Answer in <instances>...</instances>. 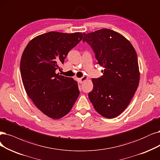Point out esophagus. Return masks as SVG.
<instances>
[{"label":"esophagus","instance_id":"obj_1","mask_svg":"<svg viewBox=\"0 0 160 160\" xmlns=\"http://www.w3.org/2000/svg\"><path fill=\"white\" fill-rule=\"evenodd\" d=\"M88 80V78L87 76H83V77H82V78L78 79V82H80V84H82V83H83V82H84L85 81H86Z\"/></svg>","mask_w":160,"mask_h":160}]
</instances>
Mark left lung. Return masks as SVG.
<instances>
[{
	"mask_svg": "<svg viewBox=\"0 0 160 160\" xmlns=\"http://www.w3.org/2000/svg\"><path fill=\"white\" fill-rule=\"evenodd\" d=\"M83 41L91 45L97 62L104 68L101 78L92 79L93 88L88 97L99 114L113 119L128 107L138 88L137 52L122 35L108 28L84 33Z\"/></svg>",
	"mask_w": 160,
	"mask_h": 160,
	"instance_id": "left-lung-1",
	"label": "left lung"
}]
</instances>
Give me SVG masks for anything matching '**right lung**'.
<instances>
[{"instance_id":"add662e5","label":"right lung","mask_w":160,"mask_h":160,"mask_svg":"<svg viewBox=\"0 0 160 160\" xmlns=\"http://www.w3.org/2000/svg\"><path fill=\"white\" fill-rule=\"evenodd\" d=\"M82 38L80 32H50L33 38L22 53L20 72L25 90L35 105L51 119L67 115L80 94L77 82L58 75L56 70Z\"/></svg>"}]
</instances>
